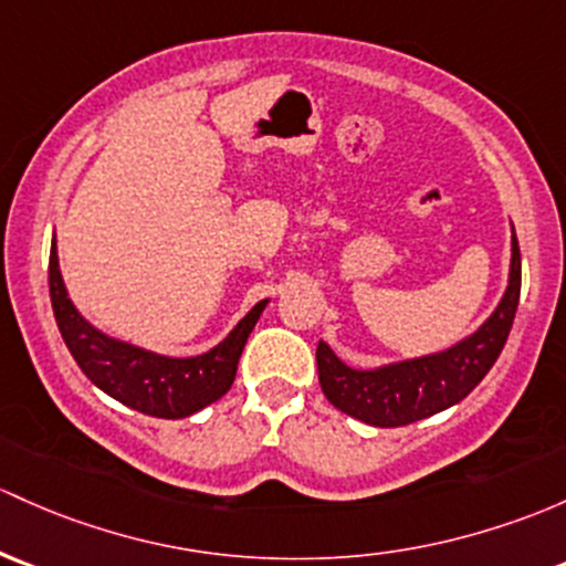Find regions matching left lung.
Returning <instances> with one entry per match:
<instances>
[{
    "instance_id": "left-lung-1",
    "label": "left lung",
    "mask_w": 566,
    "mask_h": 566,
    "mask_svg": "<svg viewBox=\"0 0 566 566\" xmlns=\"http://www.w3.org/2000/svg\"><path fill=\"white\" fill-rule=\"evenodd\" d=\"M521 298V249L513 233L510 282L496 312L472 336L442 353L388 363L379 368H353L336 358L325 342L317 344V371L325 398L349 418L377 428L409 426L431 418L467 398L483 382L504 349Z\"/></svg>"
}]
</instances>
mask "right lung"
I'll return each mask as SVG.
<instances>
[{
	"label": "right lung",
	"instance_id": "obj_1",
	"mask_svg": "<svg viewBox=\"0 0 566 566\" xmlns=\"http://www.w3.org/2000/svg\"><path fill=\"white\" fill-rule=\"evenodd\" d=\"M48 287H51V306L59 333L81 371L124 407L165 420L189 418L230 390L243 344L268 303L260 301L230 331V336L208 353L195 355V358H168V355L148 353L135 344L105 336L103 331L81 317L64 287L62 271H59L56 235L51 243Z\"/></svg>",
	"mask_w": 566,
	"mask_h": 566
}]
</instances>
